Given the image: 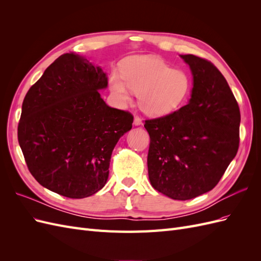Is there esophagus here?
<instances>
[{
  "label": "esophagus",
  "instance_id": "1",
  "mask_svg": "<svg viewBox=\"0 0 261 261\" xmlns=\"http://www.w3.org/2000/svg\"><path fill=\"white\" fill-rule=\"evenodd\" d=\"M134 124L137 125V126L143 124V121H141V118L138 115H135V118H134Z\"/></svg>",
  "mask_w": 261,
  "mask_h": 261
}]
</instances>
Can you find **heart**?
I'll list each match as a JSON object with an SVG mask.
<instances>
[{"mask_svg": "<svg viewBox=\"0 0 261 261\" xmlns=\"http://www.w3.org/2000/svg\"><path fill=\"white\" fill-rule=\"evenodd\" d=\"M112 90L124 101L128 88L138 92V105L152 116L174 112L185 103L191 91V78L184 69L174 68L154 57H134L123 65V78L111 77Z\"/></svg>", "mask_w": 261, "mask_h": 261, "instance_id": "1", "label": "heart"}]
</instances>
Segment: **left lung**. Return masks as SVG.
Masks as SVG:
<instances>
[{"label": "left lung", "mask_w": 261, "mask_h": 261, "mask_svg": "<svg viewBox=\"0 0 261 261\" xmlns=\"http://www.w3.org/2000/svg\"><path fill=\"white\" fill-rule=\"evenodd\" d=\"M192 69V98L179 110L145 121L148 175L175 200L207 193L223 176L240 146L241 112L224 76L206 59L180 55Z\"/></svg>", "instance_id": "1"}]
</instances>
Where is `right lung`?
<instances>
[{"instance_id": "1", "label": "right lung", "mask_w": 261, "mask_h": 261, "mask_svg": "<svg viewBox=\"0 0 261 261\" xmlns=\"http://www.w3.org/2000/svg\"><path fill=\"white\" fill-rule=\"evenodd\" d=\"M100 67L78 54H62L30 87L17 136L39 184L68 198H85L107 183L113 149L132 128L128 111L106 105Z\"/></svg>"}]
</instances>
